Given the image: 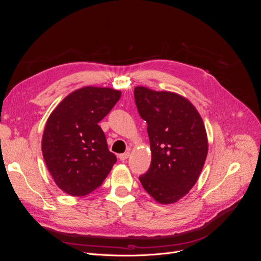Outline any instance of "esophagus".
Returning <instances> with one entry per match:
<instances>
[{
  "label": "esophagus",
  "instance_id": "obj_1",
  "mask_svg": "<svg viewBox=\"0 0 261 261\" xmlns=\"http://www.w3.org/2000/svg\"><path fill=\"white\" fill-rule=\"evenodd\" d=\"M128 156H129V152H128V151H126V152H124V153H122V154L118 155V158H120V159H121L122 161H124V160L127 159Z\"/></svg>",
  "mask_w": 261,
  "mask_h": 261
}]
</instances>
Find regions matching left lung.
Here are the masks:
<instances>
[{"label":"left lung","instance_id":"obj_1","mask_svg":"<svg viewBox=\"0 0 261 261\" xmlns=\"http://www.w3.org/2000/svg\"><path fill=\"white\" fill-rule=\"evenodd\" d=\"M134 97L147 122L151 149V164L139 180L158 202L173 203L191 191L206 161L208 140L202 118L176 93L136 87Z\"/></svg>","mask_w":261,"mask_h":261}]
</instances>
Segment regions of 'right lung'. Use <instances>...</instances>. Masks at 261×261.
<instances>
[{"label": "right lung", "instance_id": "obj_1", "mask_svg": "<svg viewBox=\"0 0 261 261\" xmlns=\"http://www.w3.org/2000/svg\"><path fill=\"white\" fill-rule=\"evenodd\" d=\"M111 88L85 87L63 100L45 124L42 154L55 184L72 196L98 188L116 162L98 123L120 100Z\"/></svg>", "mask_w": 261, "mask_h": 261}]
</instances>
